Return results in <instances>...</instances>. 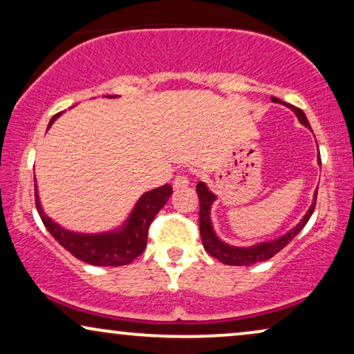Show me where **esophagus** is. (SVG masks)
Masks as SVG:
<instances>
[{"mask_svg": "<svg viewBox=\"0 0 354 354\" xmlns=\"http://www.w3.org/2000/svg\"><path fill=\"white\" fill-rule=\"evenodd\" d=\"M174 188L176 190H178V188H185L188 183H190V178H188V176H183V174H180V176H177L176 178H174Z\"/></svg>", "mask_w": 354, "mask_h": 354, "instance_id": "34e87169", "label": "esophagus"}]
</instances>
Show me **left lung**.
I'll return each instance as SVG.
<instances>
[{"label": "left lung", "instance_id": "1", "mask_svg": "<svg viewBox=\"0 0 354 354\" xmlns=\"http://www.w3.org/2000/svg\"><path fill=\"white\" fill-rule=\"evenodd\" d=\"M274 103L279 104H285L287 108H290L297 115L299 122H301L304 127H308L311 130V125H309L306 115L301 109L295 108L292 104L283 103L279 98H270ZM317 162L321 164V156L317 158ZM196 192H198V198H200V234H201V240H203V246L205 250L209 253L212 258L219 259L221 263H224L227 266H250L254 263H261V261L270 259L274 254H277L280 250L285 248L290 241H292L295 236H297L299 232L303 230V227L308 224L309 217L314 212V206H316V196H317V190L314 193L313 203L309 206V209L306 211V214L301 217V221L298 222L293 229H290L287 234L277 236L274 240H268V241H259V243H254L251 246H235L227 243L221 239L219 235L216 234L214 225H212V219H211V207L214 203L217 201V195L209 190V187L206 185L205 182H200L196 185Z\"/></svg>", "mask_w": 354, "mask_h": 354}]
</instances>
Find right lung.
Wrapping results in <instances>:
<instances>
[{
    "label": "right lung",
    "instance_id": "obj_1",
    "mask_svg": "<svg viewBox=\"0 0 354 354\" xmlns=\"http://www.w3.org/2000/svg\"><path fill=\"white\" fill-rule=\"evenodd\" d=\"M106 98H118V95H106ZM62 113L56 114L50 120L48 129L53 122L59 118ZM46 129V130H48ZM172 195L171 185H162L159 188L145 192L138 201L135 203L132 211L129 212L127 219L122 224L114 227V229L106 232H75L71 229H64L56 221H53L43 209L40 195H38L37 178H35V201L37 209L40 214L43 224L48 232L55 236L59 245L74 254L77 259L88 263L91 266H125L130 264L135 258L143 253L147 246L148 227L161 207L166 205L169 196Z\"/></svg>",
    "mask_w": 354,
    "mask_h": 354
}]
</instances>
